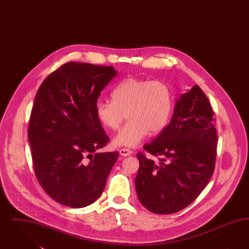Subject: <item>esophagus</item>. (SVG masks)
Wrapping results in <instances>:
<instances>
[{
  "instance_id": "esophagus-1",
  "label": "esophagus",
  "mask_w": 249,
  "mask_h": 249,
  "mask_svg": "<svg viewBox=\"0 0 249 249\" xmlns=\"http://www.w3.org/2000/svg\"><path fill=\"white\" fill-rule=\"evenodd\" d=\"M119 153H120L121 156H123V157H127V156H130L132 153V151L129 149V148H121L119 150Z\"/></svg>"
}]
</instances>
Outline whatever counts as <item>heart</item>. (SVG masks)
I'll return each mask as SVG.
<instances>
[{
	"label": "heart",
	"mask_w": 249,
	"mask_h": 249,
	"mask_svg": "<svg viewBox=\"0 0 249 249\" xmlns=\"http://www.w3.org/2000/svg\"><path fill=\"white\" fill-rule=\"evenodd\" d=\"M113 101L95 105L98 120L108 129L118 130L128 115L129 121L114 138L117 145L136 146L146 136L165 128L173 109V92L161 81L129 77L112 92Z\"/></svg>",
	"instance_id": "heart-1"
}]
</instances>
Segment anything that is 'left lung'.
Instances as JSON below:
<instances>
[{"mask_svg": "<svg viewBox=\"0 0 249 249\" xmlns=\"http://www.w3.org/2000/svg\"><path fill=\"white\" fill-rule=\"evenodd\" d=\"M217 133L207 96L196 85L177 101L168 126L144 153H137L135 189L142 206L155 213H177L190 205L213 176Z\"/></svg>", "mask_w": 249, "mask_h": 249, "instance_id": "8db88e82", "label": "left lung"}]
</instances>
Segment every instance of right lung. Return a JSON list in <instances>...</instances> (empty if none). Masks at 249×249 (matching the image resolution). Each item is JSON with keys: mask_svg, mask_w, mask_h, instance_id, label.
<instances>
[{"mask_svg": "<svg viewBox=\"0 0 249 249\" xmlns=\"http://www.w3.org/2000/svg\"><path fill=\"white\" fill-rule=\"evenodd\" d=\"M113 66L70 61L51 72L36 93L28 137L36 178L54 201L81 208L103 193L119 152H96L109 141L95 114Z\"/></svg>", "mask_w": 249, "mask_h": 249, "instance_id": "1", "label": "right lung"}]
</instances>
